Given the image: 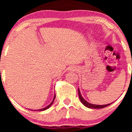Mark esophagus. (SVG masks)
Here are the masks:
<instances>
[{
  "instance_id": "obj_1",
  "label": "esophagus",
  "mask_w": 132,
  "mask_h": 132,
  "mask_svg": "<svg viewBox=\"0 0 132 132\" xmlns=\"http://www.w3.org/2000/svg\"><path fill=\"white\" fill-rule=\"evenodd\" d=\"M71 69H72V70H74V71H75V70H76V68L75 67H72V68H71Z\"/></svg>"
}]
</instances>
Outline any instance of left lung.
Returning <instances> with one entry per match:
<instances>
[{
    "label": "left lung",
    "mask_w": 132,
    "mask_h": 132,
    "mask_svg": "<svg viewBox=\"0 0 132 132\" xmlns=\"http://www.w3.org/2000/svg\"><path fill=\"white\" fill-rule=\"evenodd\" d=\"M78 93H79V99H80V102L82 103V104H84V106H85L86 107H87L88 108H91V109H100V108H104L106 107V106H109L110 104H111L112 103H109V104H104V105H97V104H91L88 103V102L85 100V99L83 98L82 95H81L80 90L78 89Z\"/></svg>",
    "instance_id": "obj_1"
}]
</instances>
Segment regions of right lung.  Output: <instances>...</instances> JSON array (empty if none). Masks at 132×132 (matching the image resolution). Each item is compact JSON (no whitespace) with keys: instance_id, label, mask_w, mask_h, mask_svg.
Listing matches in <instances>:
<instances>
[{"instance_id":"add662e5","label":"right lung","mask_w":132,"mask_h":132,"mask_svg":"<svg viewBox=\"0 0 132 132\" xmlns=\"http://www.w3.org/2000/svg\"><path fill=\"white\" fill-rule=\"evenodd\" d=\"M55 97H56V95L55 94V95H54V98H53V101H52V103H50L49 105H48L47 106V107H46V108H43V109H38V110H37V111H45V110H46V109H48V108H49L50 106H52V104H53V102H54V100H55ZM34 111H35V110H34ZM35 111H37V110H35Z\"/></svg>"}]
</instances>
